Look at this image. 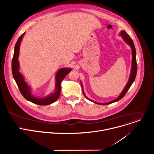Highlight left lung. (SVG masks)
<instances>
[{"instance_id": "8db88e82", "label": "left lung", "mask_w": 154, "mask_h": 154, "mask_svg": "<svg viewBox=\"0 0 154 154\" xmlns=\"http://www.w3.org/2000/svg\"><path fill=\"white\" fill-rule=\"evenodd\" d=\"M119 35L121 36L122 39L124 40V41L128 45L131 49V54H132V62H131V72L130 74V77L128 79V81L126 84V86H125V88H124L123 91H122V92L120 94L115 100L111 101H109L107 102V103H98V102H96L95 101H93L91 99H89L86 95L85 94L84 92V89H83V86L82 82L81 81V88H82V93L84 94V95L85 96L87 99H88L89 100L94 102V103L98 104V105H109L112 103H114V102H116L117 101H119V100H121V98H122L125 94L127 93V92L128 91V89H130V86H131V84H133V82H134L136 76V72H137V63H136V49H135V47L133 43V40H131V38H130V37L128 35V34L125 31V30H122L120 33H119Z\"/></svg>"}]
</instances>
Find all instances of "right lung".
Wrapping results in <instances>:
<instances>
[{"label": "right lung", "mask_w": 154, "mask_h": 154, "mask_svg": "<svg viewBox=\"0 0 154 154\" xmlns=\"http://www.w3.org/2000/svg\"><path fill=\"white\" fill-rule=\"evenodd\" d=\"M26 32L21 35L17 41L14 50V54L12 60V73L13 78L18 86V88L23 96L28 101L39 105H48L55 102L60 94V84L66 76L72 69L70 68H62L59 69L55 75V89L54 92L51 93L49 95L41 98L37 97L32 94V89L29 84L25 80L23 74L20 71V62L18 57L20 55V49L21 41Z\"/></svg>", "instance_id": "add662e5"}]
</instances>
